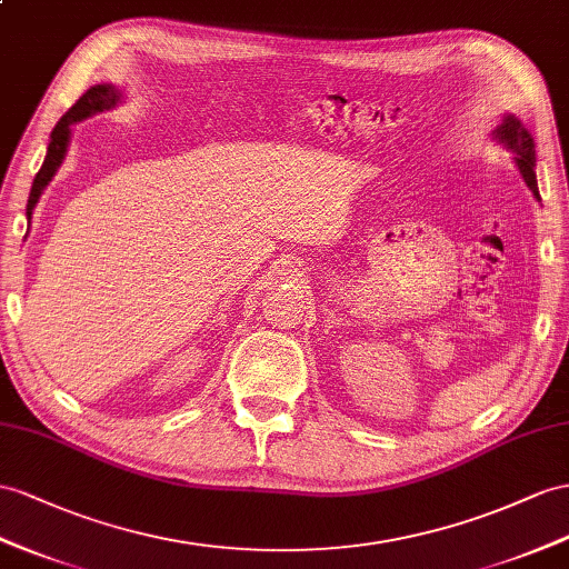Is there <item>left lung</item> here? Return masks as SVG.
<instances>
[{
  "label": "left lung",
  "instance_id": "left-lung-1",
  "mask_svg": "<svg viewBox=\"0 0 569 569\" xmlns=\"http://www.w3.org/2000/svg\"><path fill=\"white\" fill-rule=\"evenodd\" d=\"M492 139L502 143L507 151L515 153V166L521 172L523 182L533 192V197L541 201V194H538V184H536V149H533V137L523 122L517 118V114L507 112L502 122L492 129Z\"/></svg>",
  "mask_w": 569,
  "mask_h": 569
}]
</instances>
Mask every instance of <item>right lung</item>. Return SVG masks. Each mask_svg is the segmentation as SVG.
Returning <instances> with one entry per match:
<instances>
[{
  "label": "right lung",
  "instance_id": "add662e5",
  "mask_svg": "<svg viewBox=\"0 0 569 569\" xmlns=\"http://www.w3.org/2000/svg\"><path fill=\"white\" fill-rule=\"evenodd\" d=\"M122 100H124V93H122V89H118V86L96 83L77 100L74 106H71L62 114V120L54 124L52 134H50L46 160H42V166H40L36 180H33V187H31V194H28V203H26L28 226H31V218H33V209H36L38 199L42 197V192H46V187L52 182V178L57 174V170H60L62 160L67 156L69 141H71V124L83 122L86 118H93V114H98V112L118 108Z\"/></svg>",
  "mask_w": 569,
  "mask_h": 569
}]
</instances>
